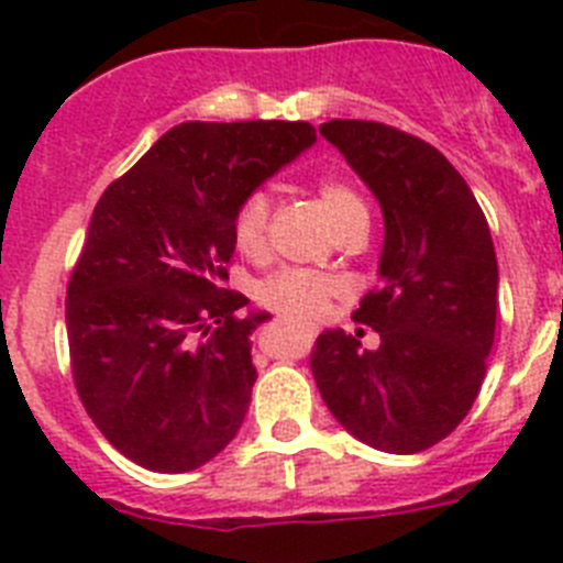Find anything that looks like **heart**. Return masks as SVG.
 Wrapping results in <instances>:
<instances>
[{
	"mask_svg": "<svg viewBox=\"0 0 563 563\" xmlns=\"http://www.w3.org/2000/svg\"><path fill=\"white\" fill-rule=\"evenodd\" d=\"M318 202L324 208L327 220L335 233L350 231L355 225H369V206L363 202L357 188L341 177H324L316 188ZM233 245L242 256L262 258L271 239V197L265 191H251L239 202L231 220ZM341 296V282L324 273L285 267L276 271L256 287V298L278 316L292 321H316L330 310L332 298Z\"/></svg>",
	"mask_w": 563,
	"mask_h": 563,
	"instance_id": "1",
	"label": "heart"
}]
</instances>
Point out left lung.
Segmentation results:
<instances>
[{"mask_svg": "<svg viewBox=\"0 0 563 563\" xmlns=\"http://www.w3.org/2000/svg\"><path fill=\"white\" fill-rule=\"evenodd\" d=\"M318 132L383 208L380 287L352 318L380 332L375 352L341 330L318 335L310 369L343 429L389 454H417L465 420L496 332L494 239L462 174L431 143L377 121Z\"/></svg>", "mask_w": 563, "mask_h": 563, "instance_id": "1", "label": "left lung"}]
</instances>
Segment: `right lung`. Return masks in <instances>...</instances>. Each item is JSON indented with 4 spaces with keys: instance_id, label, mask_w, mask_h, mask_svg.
I'll return each instance as SVG.
<instances>
[{
    "instance_id": "1",
    "label": "right lung",
    "mask_w": 563,
    "mask_h": 563,
    "mask_svg": "<svg viewBox=\"0 0 563 563\" xmlns=\"http://www.w3.org/2000/svg\"><path fill=\"white\" fill-rule=\"evenodd\" d=\"M316 143L307 121H188L101 194L67 285L84 409L126 460L206 465L245 420L256 366L242 292L222 287L247 194Z\"/></svg>"
}]
</instances>
